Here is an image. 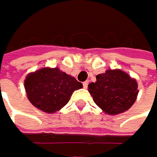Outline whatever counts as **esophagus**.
Here are the masks:
<instances>
[{
	"label": "esophagus",
	"mask_w": 157,
	"mask_h": 157,
	"mask_svg": "<svg viewBox=\"0 0 157 157\" xmlns=\"http://www.w3.org/2000/svg\"><path fill=\"white\" fill-rule=\"evenodd\" d=\"M83 86H84V88H86V87H87V86H88V81L84 82V83H83Z\"/></svg>",
	"instance_id": "obj_1"
}]
</instances>
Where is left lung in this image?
<instances>
[{
	"label": "left lung",
	"mask_w": 157,
	"mask_h": 157,
	"mask_svg": "<svg viewBox=\"0 0 157 157\" xmlns=\"http://www.w3.org/2000/svg\"><path fill=\"white\" fill-rule=\"evenodd\" d=\"M95 104L108 115H118L128 110L138 93L136 81L121 70H107L96 76L88 85Z\"/></svg>",
	"instance_id": "1"
}]
</instances>
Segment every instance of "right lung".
<instances>
[{"label": "right lung", "instance_id": "obj_1", "mask_svg": "<svg viewBox=\"0 0 157 157\" xmlns=\"http://www.w3.org/2000/svg\"><path fill=\"white\" fill-rule=\"evenodd\" d=\"M24 87L34 106L46 113H56L68 104L74 90L82 88L83 85L58 68H43L26 76Z\"/></svg>", "mask_w": 157, "mask_h": 157}]
</instances>
